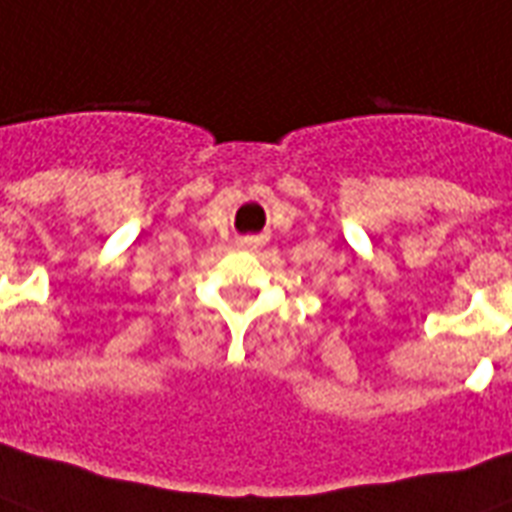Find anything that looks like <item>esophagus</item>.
<instances>
[{"label":"esophagus","instance_id":"esophagus-1","mask_svg":"<svg viewBox=\"0 0 512 512\" xmlns=\"http://www.w3.org/2000/svg\"><path fill=\"white\" fill-rule=\"evenodd\" d=\"M241 244H247V247H249V244H252V239H244V241H241Z\"/></svg>","mask_w":512,"mask_h":512}]
</instances>
